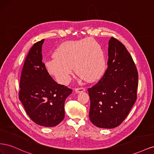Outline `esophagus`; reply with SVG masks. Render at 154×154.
Returning <instances> with one entry per match:
<instances>
[{
	"instance_id": "obj_1",
	"label": "esophagus",
	"mask_w": 154,
	"mask_h": 154,
	"mask_svg": "<svg viewBox=\"0 0 154 154\" xmlns=\"http://www.w3.org/2000/svg\"><path fill=\"white\" fill-rule=\"evenodd\" d=\"M85 91V88L84 87H78V88H75V91L77 93L82 92H83V91Z\"/></svg>"
}]
</instances>
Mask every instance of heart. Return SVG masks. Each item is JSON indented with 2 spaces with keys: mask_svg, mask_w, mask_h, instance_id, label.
<instances>
[{
  "mask_svg": "<svg viewBox=\"0 0 154 154\" xmlns=\"http://www.w3.org/2000/svg\"><path fill=\"white\" fill-rule=\"evenodd\" d=\"M53 55L45 60L44 66L61 84H67L71 80L73 67L76 74L90 82L99 80L105 71L103 49L94 39L65 42L58 46Z\"/></svg>",
  "mask_w": 154,
  "mask_h": 154,
  "instance_id": "heart-1",
  "label": "heart"
}]
</instances>
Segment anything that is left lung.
<instances>
[{
  "label": "left lung",
  "mask_w": 154,
  "mask_h": 154,
  "mask_svg": "<svg viewBox=\"0 0 154 154\" xmlns=\"http://www.w3.org/2000/svg\"><path fill=\"white\" fill-rule=\"evenodd\" d=\"M108 68L96 84L88 88L89 118L96 127H117L127 118L137 100L138 72L125 46L111 37Z\"/></svg>",
  "instance_id": "left-lung-1"
}]
</instances>
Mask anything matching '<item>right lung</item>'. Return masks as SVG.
Here are the masks:
<instances>
[{
  "instance_id": "right-lung-1",
  "label": "right lung",
  "mask_w": 154,
  "mask_h": 154,
  "mask_svg": "<svg viewBox=\"0 0 154 154\" xmlns=\"http://www.w3.org/2000/svg\"><path fill=\"white\" fill-rule=\"evenodd\" d=\"M44 42V39L36 42L27 55L18 96L32 122L52 127L63 119L65 101L72 90L58 84L45 69L42 53Z\"/></svg>"
}]
</instances>
